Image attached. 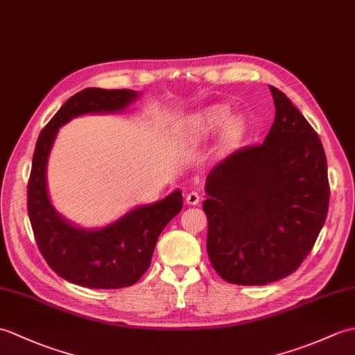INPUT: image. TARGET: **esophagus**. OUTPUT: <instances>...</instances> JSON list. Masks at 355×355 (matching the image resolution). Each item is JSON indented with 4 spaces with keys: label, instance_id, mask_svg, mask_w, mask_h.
<instances>
[{
    "label": "esophagus",
    "instance_id": "esophagus-1",
    "mask_svg": "<svg viewBox=\"0 0 355 355\" xmlns=\"http://www.w3.org/2000/svg\"><path fill=\"white\" fill-rule=\"evenodd\" d=\"M200 200H201V197H200V193H198L197 191H191V192L186 193V202H187V205H189V206L198 205Z\"/></svg>",
    "mask_w": 355,
    "mask_h": 355
}]
</instances>
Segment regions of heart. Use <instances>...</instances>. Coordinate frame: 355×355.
<instances>
[{
    "instance_id": "b5f03b06",
    "label": "heart",
    "mask_w": 355,
    "mask_h": 355,
    "mask_svg": "<svg viewBox=\"0 0 355 355\" xmlns=\"http://www.w3.org/2000/svg\"><path fill=\"white\" fill-rule=\"evenodd\" d=\"M225 120H227V112H225V111H221V110L210 111L209 114L200 117L198 120H195V123L192 125V130L189 132V139L191 140H198V139L206 137L209 132H212V131L216 130V128H220L221 125H224ZM238 131H239L238 123L232 122L229 125V134L235 137Z\"/></svg>"
}]
</instances>
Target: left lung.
<instances>
[{
  "label": "left lung",
  "mask_w": 355,
  "mask_h": 355,
  "mask_svg": "<svg viewBox=\"0 0 355 355\" xmlns=\"http://www.w3.org/2000/svg\"><path fill=\"white\" fill-rule=\"evenodd\" d=\"M270 92L276 116L262 145L232 153L206 180L207 254L230 284L266 285L296 271L328 214L319 135L281 89Z\"/></svg>",
  "instance_id": "1"
}]
</instances>
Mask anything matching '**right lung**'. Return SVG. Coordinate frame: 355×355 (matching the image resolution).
Wrapping results in <instances>:
<instances>
[{
    "mask_svg": "<svg viewBox=\"0 0 355 355\" xmlns=\"http://www.w3.org/2000/svg\"><path fill=\"white\" fill-rule=\"evenodd\" d=\"M139 96L132 89H82L59 108L36 141L27 186V210L36 244L55 273L87 288H123L137 282L150 266L162 230L183 207L182 191L177 189L102 229H80L50 202L45 172L59 128L82 114L122 111Z\"/></svg>",
    "mask_w": 355,
    "mask_h": 355,
    "instance_id": "add662e5",
    "label": "right lung"
}]
</instances>
